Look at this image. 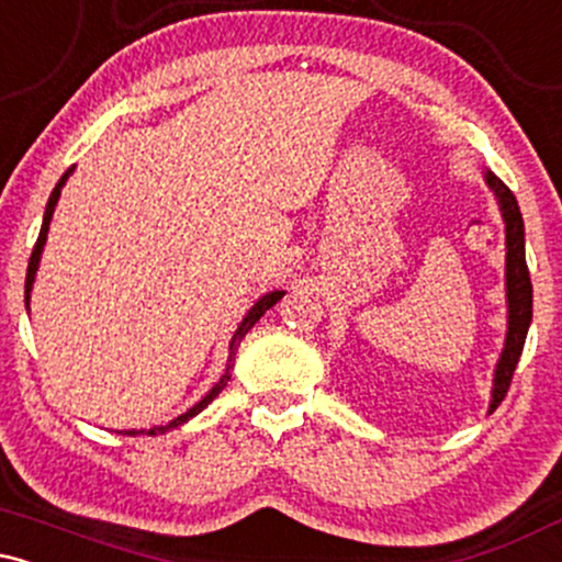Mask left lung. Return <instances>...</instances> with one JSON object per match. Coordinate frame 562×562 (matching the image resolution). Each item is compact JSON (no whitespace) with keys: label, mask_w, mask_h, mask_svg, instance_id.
<instances>
[{"label":"left lung","mask_w":562,"mask_h":562,"mask_svg":"<svg viewBox=\"0 0 562 562\" xmlns=\"http://www.w3.org/2000/svg\"><path fill=\"white\" fill-rule=\"evenodd\" d=\"M486 182L499 198L502 216H505L507 229V303H509V325L505 351H502L499 364L494 372V391H492V412L507 396L509 383H513L515 367H518L520 353H524L526 333L531 325V308H533V288L531 274H528L526 263V240H524V216H520L518 200H515L509 187L496 179L492 171L486 173Z\"/></svg>","instance_id":"1"}]
</instances>
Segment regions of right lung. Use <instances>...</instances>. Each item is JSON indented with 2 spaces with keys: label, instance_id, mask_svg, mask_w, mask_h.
Here are the masks:
<instances>
[{
  "label": "right lung",
  "instance_id": "obj_1",
  "mask_svg": "<svg viewBox=\"0 0 562 562\" xmlns=\"http://www.w3.org/2000/svg\"><path fill=\"white\" fill-rule=\"evenodd\" d=\"M70 171H74V166H70V169L63 173L60 177V182L55 184V190H53V195H49V203H47V211H44V222H42V232H38V237H36V245H34V250H31V259H29V272H25V308H29V299H31V285H34V277H36V267H38V256H42V248H44V243H47V229H49V222H53V214H55V205H57V198H60V190H63V184H66V179L70 177ZM282 295H285V290H274V293H267L263 295L261 301H256V306L250 308L248 312V317H245L243 322H240V327H237V333H235V338H232V346H229V364H227V372H224L222 375V380H218V383L214 385V389H211V393L209 396L203 398V402H198L195 406H192V409H187L184 415H179L177 420H171L169 425H158V428H150V430H126V436H137V434H147V436H158V434H166V430H171V428H179V425L182 423H187L190 420V417H195L198 412H203L205 406H209L211 402H214V398L218 396V393L224 391V385L229 383V370H232V362H235V353H237V346H240V340L245 338V333L250 330V327L256 325V322H259L261 317H263V312H269V308L274 306L277 301L282 299Z\"/></svg>",
  "mask_w": 562,
  "mask_h": 562
}]
</instances>
